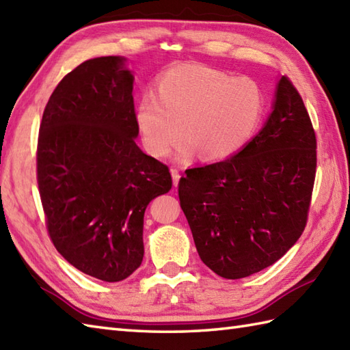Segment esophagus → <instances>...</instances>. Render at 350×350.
Listing matches in <instances>:
<instances>
[{"mask_svg": "<svg viewBox=\"0 0 350 350\" xmlns=\"http://www.w3.org/2000/svg\"><path fill=\"white\" fill-rule=\"evenodd\" d=\"M172 177H173V185L177 186L178 180H180V173H178L177 168H172Z\"/></svg>", "mask_w": 350, "mask_h": 350, "instance_id": "esophagus-1", "label": "esophagus"}]
</instances>
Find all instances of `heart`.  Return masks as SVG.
<instances>
[{"label":"heart","instance_id":"1","mask_svg":"<svg viewBox=\"0 0 350 350\" xmlns=\"http://www.w3.org/2000/svg\"><path fill=\"white\" fill-rule=\"evenodd\" d=\"M265 111L262 88L204 65L170 68L135 103L134 119L152 155L164 157L180 133L182 153L208 161L232 155L255 134Z\"/></svg>","mask_w":350,"mask_h":350}]
</instances>
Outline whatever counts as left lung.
Segmentation results:
<instances>
[{"instance_id": "obj_1", "label": "left lung", "mask_w": 350, "mask_h": 350, "mask_svg": "<svg viewBox=\"0 0 350 350\" xmlns=\"http://www.w3.org/2000/svg\"><path fill=\"white\" fill-rule=\"evenodd\" d=\"M178 182L201 261L224 279L273 265L306 228L316 176V134L286 76L264 128L234 157L195 167Z\"/></svg>"}]
</instances>
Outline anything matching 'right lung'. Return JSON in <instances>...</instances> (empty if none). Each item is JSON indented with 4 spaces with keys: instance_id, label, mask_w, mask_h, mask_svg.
Wrapping results in <instances>:
<instances>
[{
    "instance_id": "add662e5",
    "label": "right lung",
    "mask_w": 350,
    "mask_h": 350,
    "mask_svg": "<svg viewBox=\"0 0 350 350\" xmlns=\"http://www.w3.org/2000/svg\"><path fill=\"white\" fill-rule=\"evenodd\" d=\"M125 58L85 61L55 88L37 144V183L56 250L82 273L120 282L144 255L143 217L172 189L165 164L135 144Z\"/></svg>"
}]
</instances>
